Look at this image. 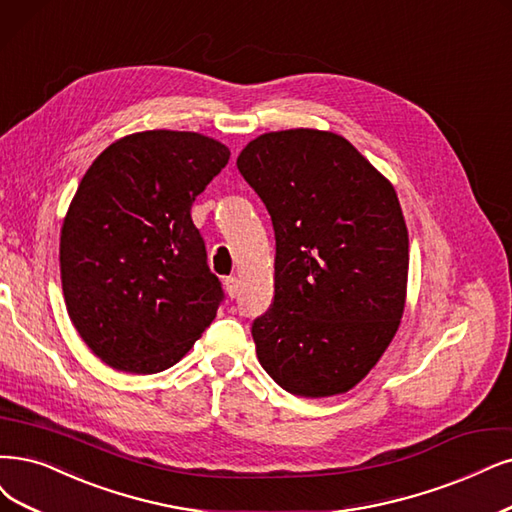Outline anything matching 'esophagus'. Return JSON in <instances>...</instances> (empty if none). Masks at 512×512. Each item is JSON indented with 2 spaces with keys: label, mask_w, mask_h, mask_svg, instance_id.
<instances>
[{
  "label": "esophagus",
  "mask_w": 512,
  "mask_h": 512,
  "mask_svg": "<svg viewBox=\"0 0 512 512\" xmlns=\"http://www.w3.org/2000/svg\"><path fill=\"white\" fill-rule=\"evenodd\" d=\"M238 291H240V280L236 276L225 278V293L234 299L238 295Z\"/></svg>",
  "instance_id": "34e87169"
}]
</instances>
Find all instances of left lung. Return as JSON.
<instances>
[{
    "label": "left lung",
    "instance_id": "8db88e82",
    "mask_svg": "<svg viewBox=\"0 0 512 512\" xmlns=\"http://www.w3.org/2000/svg\"><path fill=\"white\" fill-rule=\"evenodd\" d=\"M276 236L274 301L255 318L261 367L295 396L352 390L399 331L409 234L392 183L348 139L291 128L236 160Z\"/></svg>",
    "mask_w": 512,
    "mask_h": 512
}]
</instances>
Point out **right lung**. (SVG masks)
<instances>
[{
    "label": "right lung",
    "mask_w": 512,
    "mask_h": 512,
    "mask_svg": "<svg viewBox=\"0 0 512 512\" xmlns=\"http://www.w3.org/2000/svg\"><path fill=\"white\" fill-rule=\"evenodd\" d=\"M227 160L200 132L143 130L86 170L61 227V282L75 331L105 365L164 371L215 320L223 293L192 204Z\"/></svg>",
    "instance_id": "right-lung-1"
}]
</instances>
